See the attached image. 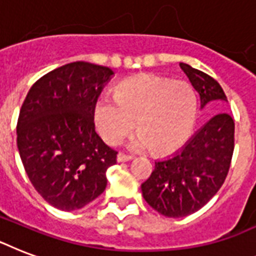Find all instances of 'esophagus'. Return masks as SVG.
Returning <instances> with one entry per match:
<instances>
[{"instance_id":"34e87169","label":"esophagus","mask_w":256,"mask_h":256,"mask_svg":"<svg viewBox=\"0 0 256 256\" xmlns=\"http://www.w3.org/2000/svg\"><path fill=\"white\" fill-rule=\"evenodd\" d=\"M132 160V156L122 154V152H120V154L116 156V160H118V162H128V160Z\"/></svg>"}]
</instances>
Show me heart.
I'll use <instances>...</instances> for the list:
<instances>
[{
	"label": "heart",
	"instance_id": "1",
	"mask_svg": "<svg viewBox=\"0 0 256 256\" xmlns=\"http://www.w3.org/2000/svg\"><path fill=\"white\" fill-rule=\"evenodd\" d=\"M196 112V96L187 82L142 74L122 82L116 96H100L94 106V122L102 140L116 144L136 120L138 134L128 148L170 156L188 140Z\"/></svg>",
	"mask_w": 256,
	"mask_h": 256
}]
</instances>
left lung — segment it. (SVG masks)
Segmentation results:
<instances>
[{
  "label": "left lung",
  "mask_w": 256,
  "mask_h": 256,
  "mask_svg": "<svg viewBox=\"0 0 256 256\" xmlns=\"http://www.w3.org/2000/svg\"><path fill=\"white\" fill-rule=\"evenodd\" d=\"M200 98V108L227 96L214 78L187 64H179ZM234 120L215 114L174 156L156 162L150 178L142 183L144 200L160 214L182 218L202 208L222 187L234 152Z\"/></svg>",
  "instance_id": "8db88e82"
}]
</instances>
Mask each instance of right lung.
<instances>
[{"label":"right lung","mask_w":256,"mask_h":256,"mask_svg":"<svg viewBox=\"0 0 256 256\" xmlns=\"http://www.w3.org/2000/svg\"><path fill=\"white\" fill-rule=\"evenodd\" d=\"M112 76L106 66L72 62L40 78L22 104V164L38 194L58 210L82 208L106 188L118 152L96 132L94 106Z\"/></svg>","instance_id":"obj_1"}]
</instances>
